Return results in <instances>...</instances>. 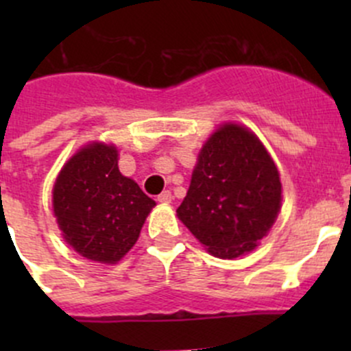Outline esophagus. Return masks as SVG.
<instances>
[{"instance_id": "34e87169", "label": "esophagus", "mask_w": 351, "mask_h": 351, "mask_svg": "<svg viewBox=\"0 0 351 351\" xmlns=\"http://www.w3.org/2000/svg\"><path fill=\"white\" fill-rule=\"evenodd\" d=\"M156 200L161 202V204H171L173 195H171V192H169V190H165V192H162V193H159Z\"/></svg>"}]
</instances>
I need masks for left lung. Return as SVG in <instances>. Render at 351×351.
Returning <instances> with one entry per match:
<instances>
[{
    "label": "left lung",
    "instance_id": "8db88e82",
    "mask_svg": "<svg viewBox=\"0 0 351 351\" xmlns=\"http://www.w3.org/2000/svg\"><path fill=\"white\" fill-rule=\"evenodd\" d=\"M274 159L253 132L236 123L215 130L198 154L180 221L219 258L254 250L280 210Z\"/></svg>",
    "mask_w": 351,
    "mask_h": 351
}]
</instances>
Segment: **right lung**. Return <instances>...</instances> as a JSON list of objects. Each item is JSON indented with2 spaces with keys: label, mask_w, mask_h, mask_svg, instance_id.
Listing matches in <instances>:
<instances>
[{
  "label": "right lung",
  "mask_w": 351,
  "mask_h": 351,
  "mask_svg": "<svg viewBox=\"0 0 351 351\" xmlns=\"http://www.w3.org/2000/svg\"><path fill=\"white\" fill-rule=\"evenodd\" d=\"M117 149L88 144L59 173L54 214L62 236L88 260L117 263L139 238L156 202L119 171Z\"/></svg>",
  "instance_id": "1"
}]
</instances>
